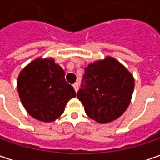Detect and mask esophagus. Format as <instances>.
Wrapping results in <instances>:
<instances>
[{
  "mask_svg": "<svg viewBox=\"0 0 160 160\" xmlns=\"http://www.w3.org/2000/svg\"><path fill=\"white\" fill-rule=\"evenodd\" d=\"M73 87H74L75 91H76V92H77V90H78V83H73Z\"/></svg>",
  "mask_w": 160,
  "mask_h": 160,
  "instance_id": "esophagus-1",
  "label": "esophagus"
}]
</instances>
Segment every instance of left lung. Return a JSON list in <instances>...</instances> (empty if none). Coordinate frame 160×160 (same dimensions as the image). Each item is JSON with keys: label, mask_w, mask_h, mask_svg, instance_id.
<instances>
[{"label": "left lung", "mask_w": 160, "mask_h": 160, "mask_svg": "<svg viewBox=\"0 0 160 160\" xmlns=\"http://www.w3.org/2000/svg\"><path fill=\"white\" fill-rule=\"evenodd\" d=\"M84 71V83L77 98L86 115L100 124L118 119L131 102L134 87L132 74L110 56L90 63Z\"/></svg>", "instance_id": "1"}]
</instances>
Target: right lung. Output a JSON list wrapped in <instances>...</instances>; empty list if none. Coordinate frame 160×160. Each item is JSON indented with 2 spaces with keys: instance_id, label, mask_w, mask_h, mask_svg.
I'll use <instances>...</instances> for the list:
<instances>
[{
  "instance_id": "right-lung-1",
  "label": "right lung",
  "mask_w": 160,
  "mask_h": 160,
  "mask_svg": "<svg viewBox=\"0 0 160 160\" xmlns=\"http://www.w3.org/2000/svg\"><path fill=\"white\" fill-rule=\"evenodd\" d=\"M17 87L28 113L47 123L58 118L68 101L77 96L65 80L64 70L52 58L31 61L19 72Z\"/></svg>"
}]
</instances>
